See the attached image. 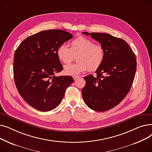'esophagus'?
Segmentation results:
<instances>
[{
	"instance_id": "esophagus-1",
	"label": "esophagus",
	"mask_w": 152,
	"mask_h": 152,
	"mask_svg": "<svg viewBox=\"0 0 152 152\" xmlns=\"http://www.w3.org/2000/svg\"><path fill=\"white\" fill-rule=\"evenodd\" d=\"M79 77H80V76H73V79H75V80H76V79H79Z\"/></svg>"
}]
</instances>
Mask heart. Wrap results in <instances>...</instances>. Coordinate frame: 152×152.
<instances>
[{"label": "heart", "instance_id": "1", "mask_svg": "<svg viewBox=\"0 0 152 152\" xmlns=\"http://www.w3.org/2000/svg\"><path fill=\"white\" fill-rule=\"evenodd\" d=\"M60 61L68 64L76 56L77 63L65 66L66 75L77 76L88 69L94 71L99 69L104 61L105 51L101 45L94 44L91 39L79 36L70 43V48L65 44H61L57 50Z\"/></svg>", "mask_w": 152, "mask_h": 152}]
</instances>
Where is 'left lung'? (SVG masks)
Returning <instances> with one entry per match:
<instances>
[{
  "label": "left lung",
  "instance_id": "8db88e82",
  "mask_svg": "<svg viewBox=\"0 0 152 152\" xmlns=\"http://www.w3.org/2000/svg\"><path fill=\"white\" fill-rule=\"evenodd\" d=\"M104 48L105 57L96 75L84 77L82 95L86 105L105 111L118 105L129 92L137 68L135 54L123 39L107 33H87Z\"/></svg>",
  "mask_w": 152,
  "mask_h": 152
}]
</instances>
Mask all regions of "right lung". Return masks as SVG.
I'll return each instance as SVG.
<instances>
[{"instance_id":"right-lung-1","label":"right lung","mask_w":152,"mask_h":152,"mask_svg":"<svg viewBox=\"0 0 152 152\" xmlns=\"http://www.w3.org/2000/svg\"><path fill=\"white\" fill-rule=\"evenodd\" d=\"M73 36L61 29L42 31L28 37L14 54L13 75L22 98L39 111L55 108L67 87L73 83L70 76H55L63 70L57 50Z\"/></svg>"}]
</instances>
